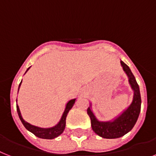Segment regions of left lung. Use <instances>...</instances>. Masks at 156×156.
I'll return each instance as SVG.
<instances>
[{
    "label": "left lung",
    "instance_id": "8db88e82",
    "mask_svg": "<svg viewBox=\"0 0 156 156\" xmlns=\"http://www.w3.org/2000/svg\"><path fill=\"white\" fill-rule=\"evenodd\" d=\"M121 66L124 72L128 77L129 84L134 91V95L131 103L127 108L123 111L121 115L114 119L113 120L102 122L95 117L91 110L90 106L87 109V114L90 118L91 127L94 132L100 137L104 139H117L123 136L126 133L131 131L135 124L137 122L138 118L141 109V96H140V87L135 80V76L126 64L120 61Z\"/></svg>",
    "mask_w": 156,
    "mask_h": 156
}]
</instances>
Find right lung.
<instances>
[{
  "label": "right lung",
  "mask_w": 156,
  "mask_h": 156,
  "mask_svg": "<svg viewBox=\"0 0 156 156\" xmlns=\"http://www.w3.org/2000/svg\"><path fill=\"white\" fill-rule=\"evenodd\" d=\"M30 67H29L26 70V72L29 70ZM25 72V73H26ZM21 82L19 85V88L21 87ZM76 98L74 99L69 100V102H67L66 105L65 111L63 112L62 115V118H61L60 121L58 122V124H56L55 126H53V127H49V128H41V127H39V126H34L32 124L29 123V122H25V120L23 119V118L21 116V111H20V109H19L18 105L16 104V111H17V114H18V116L21 119V122L24 125L25 128L27 129L28 131H30L31 133H33L34 135H36L37 137L41 138V139H45V140H53L54 138L58 137L62 134V133L64 131L66 127V119L67 114L69 113V110L73 107L74 104L75 103ZM17 101V100H16Z\"/></svg>",
  "instance_id": "1"
}]
</instances>
